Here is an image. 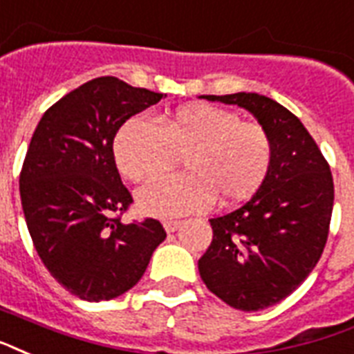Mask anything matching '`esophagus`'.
I'll use <instances>...</instances> for the list:
<instances>
[{
  "mask_svg": "<svg viewBox=\"0 0 354 354\" xmlns=\"http://www.w3.org/2000/svg\"><path fill=\"white\" fill-rule=\"evenodd\" d=\"M180 225H182L180 221H165V223H163V226H165V230L169 232V234L176 232L178 228H180Z\"/></svg>",
  "mask_w": 354,
  "mask_h": 354,
  "instance_id": "esophagus-1",
  "label": "esophagus"
}]
</instances>
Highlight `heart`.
<instances>
[{"mask_svg": "<svg viewBox=\"0 0 354 354\" xmlns=\"http://www.w3.org/2000/svg\"><path fill=\"white\" fill-rule=\"evenodd\" d=\"M120 174L147 182L183 158L185 174L161 178L137 193L139 209L153 217L204 212L217 201L232 206L254 195L273 165V139L261 124L206 104L183 105L163 126L142 117L122 124L113 142Z\"/></svg>", "mask_w": 354, "mask_h": 354, "instance_id": "1", "label": "heart"}]
</instances>
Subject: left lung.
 Returning <instances> with one entry per match:
<instances>
[{"label":"left lung","mask_w":354,"mask_h":354,"mask_svg":"<svg viewBox=\"0 0 354 354\" xmlns=\"http://www.w3.org/2000/svg\"><path fill=\"white\" fill-rule=\"evenodd\" d=\"M239 105L273 139V165L252 198L236 212L209 219L212 245L198 271L207 290L243 312L280 303L319 261L333 215L334 182L303 122L279 102L256 93L204 94Z\"/></svg>","instance_id":"1"}]
</instances>
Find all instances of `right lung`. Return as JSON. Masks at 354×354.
Instances as JSON below:
<instances>
[{
  "label": "right lung",
  "mask_w": 354,
  "mask_h": 354,
  "mask_svg": "<svg viewBox=\"0 0 354 354\" xmlns=\"http://www.w3.org/2000/svg\"><path fill=\"white\" fill-rule=\"evenodd\" d=\"M161 98L96 77L51 105L31 137L20 172L27 230L51 277L83 301L131 290L167 237L156 219L124 225L115 217L133 202L115 163V135Z\"/></svg>",
  "instance_id": "obj_1"
}]
</instances>
